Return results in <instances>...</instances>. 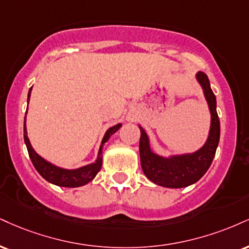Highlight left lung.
<instances>
[{"mask_svg": "<svg viewBox=\"0 0 249 249\" xmlns=\"http://www.w3.org/2000/svg\"><path fill=\"white\" fill-rule=\"evenodd\" d=\"M196 79L202 87L211 113L209 137L202 147L194 153L162 157L152 151L147 133L139 125V153L142 172L149 181L161 187L178 189L196 183L210 168L219 143L220 123L217 113V102L210 87V81L203 71L196 74Z\"/></svg>", "mask_w": 249, "mask_h": 249, "instance_id": "left-lung-1", "label": "left lung"}]
</instances>
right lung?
Here are the masks:
<instances>
[{"mask_svg":"<svg viewBox=\"0 0 249 249\" xmlns=\"http://www.w3.org/2000/svg\"><path fill=\"white\" fill-rule=\"evenodd\" d=\"M31 90L32 87L30 88L29 94H28V104L30 96H31ZM28 112V111H26ZM26 112H25V118H24V142H25L26 148H28L29 157L31 159L32 163H34L35 168L37 169V172L40 174L43 178L46 179L50 183L59 185V187H66V188H77L81 187V185H85L89 182L92 181L97 173L100 172L102 168V148H103V145L106 143L109 138L112 136L113 133H116L117 131L119 130L122 126V124H117L115 126L110 127L109 130L107 131L106 134H104L103 139H102L100 149H98L97 159L95 160V162L87 164V166L80 167V168L76 169H65L61 168V167L55 166V164L49 162L47 160H45L44 158H41L37 152L32 148L31 142H30L28 138V132H26Z\"/></svg>","mask_w":249,"mask_h":249,"instance_id":"right-lung-1","label":"right lung"}]
</instances>
